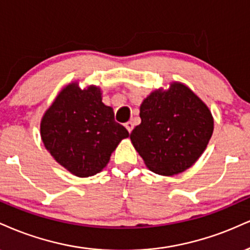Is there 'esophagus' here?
Segmentation results:
<instances>
[{"label":"esophagus","instance_id":"obj_1","mask_svg":"<svg viewBox=\"0 0 250 250\" xmlns=\"http://www.w3.org/2000/svg\"><path fill=\"white\" fill-rule=\"evenodd\" d=\"M125 127L127 128V131L130 132V133H131V131L133 130V123H132V122H127V123H125Z\"/></svg>","mask_w":250,"mask_h":250}]
</instances>
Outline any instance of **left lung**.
Instances as JSON below:
<instances>
[{
  "label": "left lung",
  "mask_w": 250,
  "mask_h": 250,
  "mask_svg": "<svg viewBox=\"0 0 250 250\" xmlns=\"http://www.w3.org/2000/svg\"><path fill=\"white\" fill-rule=\"evenodd\" d=\"M142 123L131 132L134 148L152 172L174 175L204 153L214 122L204 102L184 84L154 91L140 106Z\"/></svg>",
  "instance_id": "left-lung-1"
}]
</instances>
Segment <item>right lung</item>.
<instances>
[{
  "mask_svg": "<svg viewBox=\"0 0 250 250\" xmlns=\"http://www.w3.org/2000/svg\"><path fill=\"white\" fill-rule=\"evenodd\" d=\"M41 137L58 164L77 177H91L106 166L128 132L103 104L98 87L70 84L44 114Z\"/></svg>",
  "mask_w": 250,
  "mask_h": 250,
  "instance_id": "1",
  "label": "right lung"
}]
</instances>
